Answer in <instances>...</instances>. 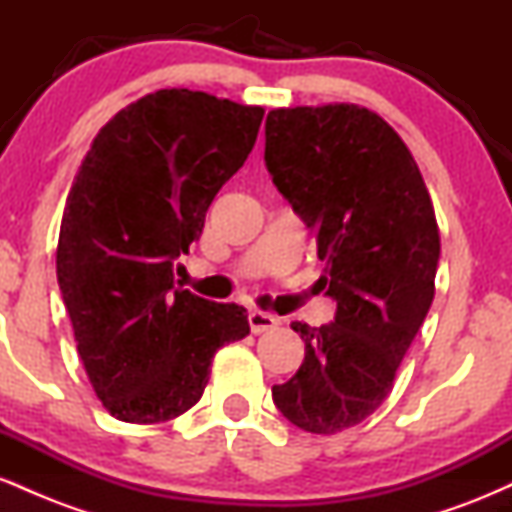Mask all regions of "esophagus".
<instances>
[{
  "label": "esophagus",
  "mask_w": 512,
  "mask_h": 512,
  "mask_svg": "<svg viewBox=\"0 0 512 512\" xmlns=\"http://www.w3.org/2000/svg\"><path fill=\"white\" fill-rule=\"evenodd\" d=\"M248 322H250L252 334H262V332L274 330V327L279 325V317H274V315H269V313H262V310H250Z\"/></svg>",
  "instance_id": "obj_1"
}]
</instances>
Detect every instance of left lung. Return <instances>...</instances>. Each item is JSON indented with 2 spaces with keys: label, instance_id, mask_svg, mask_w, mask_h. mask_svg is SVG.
<instances>
[{
  "label": "left lung",
  "instance_id": "left-lung-1",
  "mask_svg": "<svg viewBox=\"0 0 512 512\" xmlns=\"http://www.w3.org/2000/svg\"><path fill=\"white\" fill-rule=\"evenodd\" d=\"M264 163L325 262L334 322H293L305 342L298 373L272 387L293 426L332 436L390 395L399 363L436 293L440 236L431 195L402 137L354 103L276 108Z\"/></svg>",
  "mask_w": 512,
  "mask_h": 512
}]
</instances>
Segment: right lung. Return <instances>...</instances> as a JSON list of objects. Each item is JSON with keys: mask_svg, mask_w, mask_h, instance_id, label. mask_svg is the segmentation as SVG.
<instances>
[{"mask_svg": "<svg viewBox=\"0 0 512 512\" xmlns=\"http://www.w3.org/2000/svg\"><path fill=\"white\" fill-rule=\"evenodd\" d=\"M262 117L260 105L161 88L101 127L81 161L57 281L88 380L115 419L161 424L185 414L216 351L250 334L245 308L175 284L173 260L202 236Z\"/></svg>", "mask_w": 512, "mask_h": 512, "instance_id": "add662e5", "label": "right lung"}]
</instances>
